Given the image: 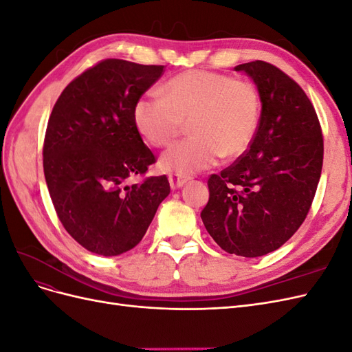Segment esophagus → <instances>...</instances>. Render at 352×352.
<instances>
[{
    "label": "esophagus",
    "instance_id": "1",
    "mask_svg": "<svg viewBox=\"0 0 352 352\" xmlns=\"http://www.w3.org/2000/svg\"><path fill=\"white\" fill-rule=\"evenodd\" d=\"M190 180V177L188 176H180V175H172L168 176V182H170V186H172V189H177L180 186H184L185 184H188Z\"/></svg>",
    "mask_w": 352,
    "mask_h": 352
}]
</instances>
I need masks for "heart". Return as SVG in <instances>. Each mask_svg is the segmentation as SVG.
Listing matches in <instances>:
<instances>
[{
    "mask_svg": "<svg viewBox=\"0 0 352 352\" xmlns=\"http://www.w3.org/2000/svg\"><path fill=\"white\" fill-rule=\"evenodd\" d=\"M160 94L136 101L133 120L144 140L157 148L172 145L188 122L190 136L160 162L167 172L188 176L214 166L221 155H241L257 133L261 101L251 82L189 70L168 79Z\"/></svg>",
    "mask_w": 352,
    "mask_h": 352,
    "instance_id": "obj_1",
    "label": "heart"
}]
</instances>
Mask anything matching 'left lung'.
Instances as JSON below:
<instances>
[{"instance_id":"left-lung-1","label":"left lung","mask_w":352,"mask_h":352,"mask_svg":"<svg viewBox=\"0 0 352 352\" xmlns=\"http://www.w3.org/2000/svg\"><path fill=\"white\" fill-rule=\"evenodd\" d=\"M257 85V133L235 163L208 177L201 219L221 250L260 257L280 248L302 225L323 166V135L307 94L261 60L239 65Z\"/></svg>"}]
</instances>
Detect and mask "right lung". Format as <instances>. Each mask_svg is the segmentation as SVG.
Masks as SVG:
<instances>
[{
    "instance_id": "obj_1",
    "label": "right lung",
    "mask_w": 352,
    "mask_h": 352,
    "mask_svg": "<svg viewBox=\"0 0 352 352\" xmlns=\"http://www.w3.org/2000/svg\"><path fill=\"white\" fill-rule=\"evenodd\" d=\"M163 73L164 66L102 60L74 78L51 111L42 148L50 197L69 235L94 254L136 247L170 194L166 175L127 184L155 163L133 107Z\"/></svg>"
}]
</instances>
